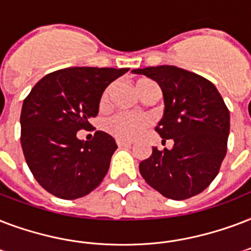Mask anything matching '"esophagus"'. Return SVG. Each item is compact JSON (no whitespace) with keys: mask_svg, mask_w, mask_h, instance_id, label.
Wrapping results in <instances>:
<instances>
[{"mask_svg":"<svg viewBox=\"0 0 251 251\" xmlns=\"http://www.w3.org/2000/svg\"><path fill=\"white\" fill-rule=\"evenodd\" d=\"M116 144H118V147L119 148H124V147H131L132 144L129 141H124V140H116Z\"/></svg>","mask_w":251,"mask_h":251,"instance_id":"1","label":"esophagus"}]
</instances>
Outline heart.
Wrapping results in <instances>:
<instances>
[{
	"instance_id": "b5f03b06",
	"label": "heart",
	"mask_w": 251,
	"mask_h": 251,
	"mask_svg": "<svg viewBox=\"0 0 251 251\" xmlns=\"http://www.w3.org/2000/svg\"><path fill=\"white\" fill-rule=\"evenodd\" d=\"M153 81L148 78H140L136 81L135 89L136 93L141 95L144 89L149 86ZM108 97H110V89L104 91L100 99V107H106L108 103ZM151 126V119L143 114H126L119 112L116 115L111 116L106 122L104 128L106 131L119 140H135L140 135H143Z\"/></svg>"
}]
</instances>
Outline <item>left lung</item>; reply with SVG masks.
Here are the masks:
<instances>
[{"label":"left lung","instance_id":"1","mask_svg":"<svg viewBox=\"0 0 251 251\" xmlns=\"http://www.w3.org/2000/svg\"><path fill=\"white\" fill-rule=\"evenodd\" d=\"M132 73L160 85L165 108L156 131L174 141L172 149L153 147L149 158L140 162L141 176L169 199L198 195L216 178L226 154L230 116L224 99L211 81L173 65Z\"/></svg>","mask_w":251,"mask_h":251}]
</instances>
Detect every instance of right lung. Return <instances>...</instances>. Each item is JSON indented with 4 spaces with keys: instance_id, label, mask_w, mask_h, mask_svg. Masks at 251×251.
Returning <instances> with one entry per match:
<instances>
[{
    "instance_id": "right-lung-1",
    "label": "right lung",
    "mask_w": 251,
    "mask_h": 251,
    "mask_svg": "<svg viewBox=\"0 0 251 251\" xmlns=\"http://www.w3.org/2000/svg\"><path fill=\"white\" fill-rule=\"evenodd\" d=\"M129 68L73 67L52 72L23 100L21 144L32 176L61 199L82 198L98 187L116 151L115 140L97 131L90 141L77 137L91 127L104 89Z\"/></svg>"
}]
</instances>
